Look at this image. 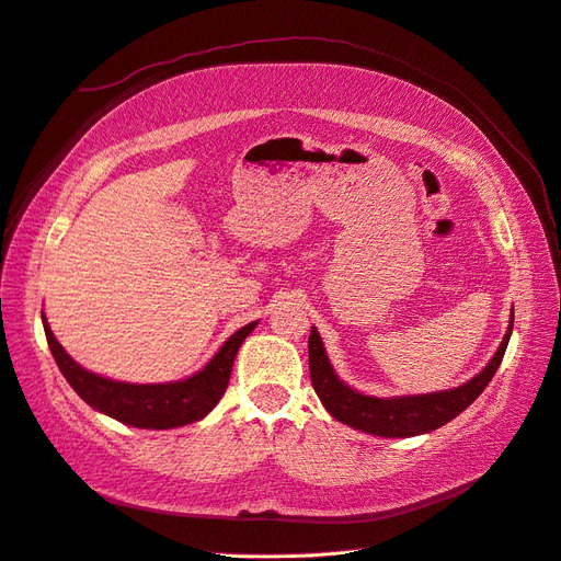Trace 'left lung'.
Returning a JSON list of instances; mask_svg holds the SVG:
<instances>
[{"instance_id": "obj_1", "label": "left lung", "mask_w": 561, "mask_h": 561, "mask_svg": "<svg viewBox=\"0 0 561 561\" xmlns=\"http://www.w3.org/2000/svg\"><path fill=\"white\" fill-rule=\"evenodd\" d=\"M514 327V310L510 314L507 332L502 336L495 355L488 365L471 377L467 383L455 386V389L420 393V396H393V398H377L365 396L351 389L346 381H341L336 369L329 363L324 343L318 329H310L308 339V357H310V379L312 389L320 396L324 410L332 414L341 424H348L363 434L381 436V438H410L428 434L438 426L455 420L459 412H465L473 400H477L493 375L497 371L502 357H505L507 343Z\"/></svg>"}]
</instances>
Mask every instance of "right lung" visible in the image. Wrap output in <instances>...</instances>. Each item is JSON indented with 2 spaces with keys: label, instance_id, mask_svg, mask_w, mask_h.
<instances>
[{
  "label": "right lung",
  "instance_id": "add662e5",
  "mask_svg": "<svg viewBox=\"0 0 561 561\" xmlns=\"http://www.w3.org/2000/svg\"><path fill=\"white\" fill-rule=\"evenodd\" d=\"M42 324H45L49 351L61 375L90 408L127 426L178 428L204 420L220 403V398L227 391L229 375H232L234 357L257 322L237 329L196 375L165 383H127L94 375L64 351L51 332L45 312H42Z\"/></svg>",
  "mask_w": 561,
  "mask_h": 561
}]
</instances>
